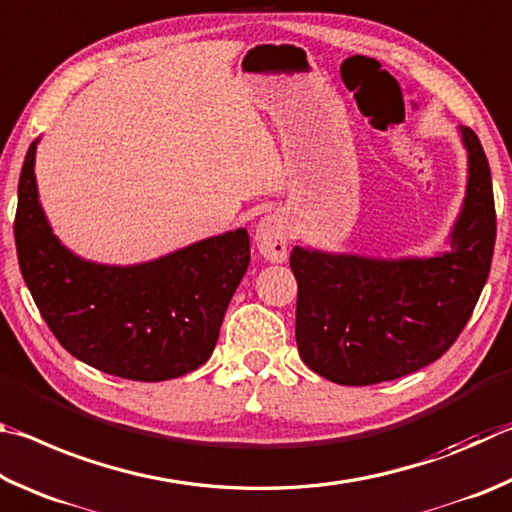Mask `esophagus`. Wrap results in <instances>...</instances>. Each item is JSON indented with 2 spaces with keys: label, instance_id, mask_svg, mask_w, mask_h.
Wrapping results in <instances>:
<instances>
[{
  "label": "esophagus",
  "instance_id": "obj_1",
  "mask_svg": "<svg viewBox=\"0 0 512 512\" xmlns=\"http://www.w3.org/2000/svg\"><path fill=\"white\" fill-rule=\"evenodd\" d=\"M256 247L261 251V256L270 263H285L288 258L290 236H288V224H285L283 215L270 213L256 224Z\"/></svg>",
  "mask_w": 512,
  "mask_h": 512
}]
</instances>
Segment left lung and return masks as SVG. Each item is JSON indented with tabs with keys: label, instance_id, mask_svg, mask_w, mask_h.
<instances>
[{
	"label": "left lung",
	"instance_id": "8db88e82",
	"mask_svg": "<svg viewBox=\"0 0 512 512\" xmlns=\"http://www.w3.org/2000/svg\"><path fill=\"white\" fill-rule=\"evenodd\" d=\"M468 152L461 211L432 256H362L294 247L297 346L308 369L346 387L402 378L436 362L468 324L488 281L497 220L486 152L459 128Z\"/></svg>",
	"mask_w": 512,
	"mask_h": 512
}]
</instances>
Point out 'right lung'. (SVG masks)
<instances>
[{"label": "right lung", "instance_id": "add662e5", "mask_svg": "<svg viewBox=\"0 0 512 512\" xmlns=\"http://www.w3.org/2000/svg\"><path fill=\"white\" fill-rule=\"evenodd\" d=\"M35 139L17 186V261L58 342L94 369L164 382L209 360L224 312L249 267L247 229L197 240L152 261L107 265L53 233L35 182Z\"/></svg>", "mask_w": 512, "mask_h": 512}]
</instances>
